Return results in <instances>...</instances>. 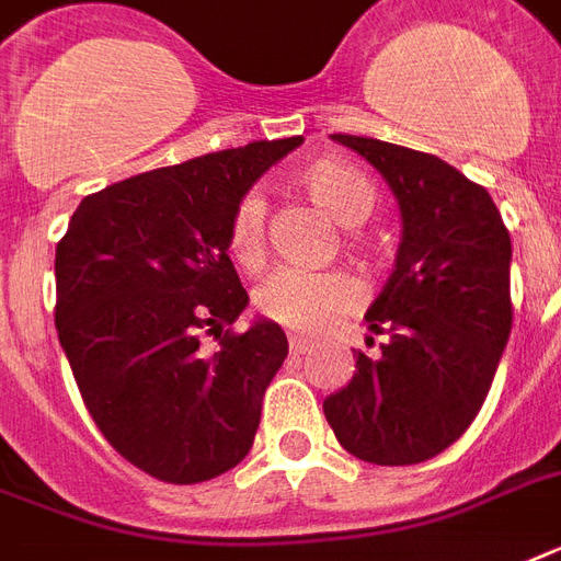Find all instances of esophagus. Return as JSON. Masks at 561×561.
I'll return each instance as SVG.
<instances>
[{
	"instance_id": "1",
	"label": "esophagus",
	"mask_w": 561,
	"mask_h": 561,
	"mask_svg": "<svg viewBox=\"0 0 561 561\" xmlns=\"http://www.w3.org/2000/svg\"><path fill=\"white\" fill-rule=\"evenodd\" d=\"M290 352H294V355H306V352H311L314 350V343L308 341V337H299V334H290Z\"/></svg>"
}]
</instances>
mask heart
I'll return each mask as SVG.
<instances>
[{"instance_id":"obj_1","label":"heart","mask_w":561,"mask_h":561,"mask_svg":"<svg viewBox=\"0 0 561 561\" xmlns=\"http://www.w3.org/2000/svg\"><path fill=\"white\" fill-rule=\"evenodd\" d=\"M299 186L320 209L343 227H358L375 206V188L355 165L343 160H314L299 171ZM267 203L259 192L241 197L229 224V250L238 262L253 267L264 255ZM358 285L343 273H314L279 267L255 290L264 317L297 332H323L334 320L358 308Z\"/></svg>"}]
</instances>
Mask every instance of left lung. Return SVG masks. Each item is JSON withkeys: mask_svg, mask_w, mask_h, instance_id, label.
I'll list each match as a JSON object with an SVG mask.
<instances>
[{"mask_svg": "<svg viewBox=\"0 0 561 561\" xmlns=\"http://www.w3.org/2000/svg\"><path fill=\"white\" fill-rule=\"evenodd\" d=\"M399 203L396 267L367 311L381 352L323 401L337 443L375 466L425 462L478 416L513 329V244L489 192L431 153L334 134ZM373 341V337H369Z\"/></svg>", "mask_w": 561, "mask_h": 561, "instance_id": "1", "label": "left lung"}]
</instances>
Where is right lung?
I'll return each instance as SVG.
<instances>
[{"label": "right lung", "mask_w": 561, "mask_h": 561, "mask_svg": "<svg viewBox=\"0 0 561 561\" xmlns=\"http://www.w3.org/2000/svg\"><path fill=\"white\" fill-rule=\"evenodd\" d=\"M302 136L203 153L83 197L55 253V325L83 404L127 462L203 483L253 448L288 355L273 320L229 332L250 297L229 250L232 211ZM219 346L202 350V334Z\"/></svg>", "instance_id": "add662e5"}]
</instances>
